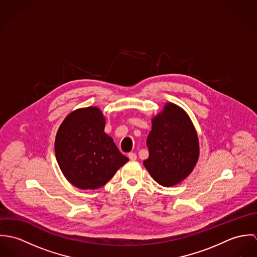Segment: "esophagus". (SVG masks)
<instances>
[{
  "mask_svg": "<svg viewBox=\"0 0 257 257\" xmlns=\"http://www.w3.org/2000/svg\"><path fill=\"white\" fill-rule=\"evenodd\" d=\"M127 156H128V158H130L131 160H137V158H138L137 154L134 153V152H130V153L127 154Z\"/></svg>",
  "mask_w": 257,
  "mask_h": 257,
  "instance_id": "34e87169",
  "label": "esophagus"
}]
</instances>
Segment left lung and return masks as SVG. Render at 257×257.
<instances>
[{"mask_svg":"<svg viewBox=\"0 0 257 257\" xmlns=\"http://www.w3.org/2000/svg\"><path fill=\"white\" fill-rule=\"evenodd\" d=\"M149 156L144 165L150 176L164 187L182 182L199 158V140L187 112L173 103L152 117L147 137Z\"/></svg>","mask_w":257,"mask_h":257,"instance_id":"left-lung-1","label":"left lung"}]
</instances>
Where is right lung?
Listing matches in <instances>:
<instances>
[{
	"label": "right lung",
	"instance_id": "right-lung-1",
	"mask_svg": "<svg viewBox=\"0 0 257 257\" xmlns=\"http://www.w3.org/2000/svg\"><path fill=\"white\" fill-rule=\"evenodd\" d=\"M105 116L97 107L70 112L55 138V155L65 178L83 190L108 183L128 161L105 134Z\"/></svg>",
	"mask_w": 257,
	"mask_h": 257
}]
</instances>
